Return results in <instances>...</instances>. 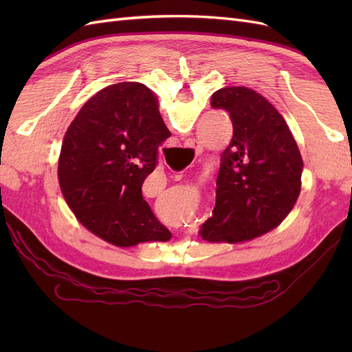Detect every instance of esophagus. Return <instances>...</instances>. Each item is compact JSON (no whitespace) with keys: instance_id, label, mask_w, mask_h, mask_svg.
I'll list each match as a JSON object with an SVG mask.
<instances>
[{"instance_id":"obj_1","label":"esophagus","mask_w":352,"mask_h":352,"mask_svg":"<svg viewBox=\"0 0 352 352\" xmlns=\"http://www.w3.org/2000/svg\"><path fill=\"white\" fill-rule=\"evenodd\" d=\"M188 146H189V148H193V149H197V148H198V144H197L195 140H190V142H188Z\"/></svg>"}]
</instances>
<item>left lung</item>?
<instances>
[{
    "label": "left lung",
    "mask_w": 352,
    "mask_h": 352,
    "mask_svg": "<svg viewBox=\"0 0 352 352\" xmlns=\"http://www.w3.org/2000/svg\"><path fill=\"white\" fill-rule=\"evenodd\" d=\"M212 107L227 111L233 139L221 155L216 206L199 236L208 242L251 241L278 226L295 206L301 153L278 110L251 89L222 87Z\"/></svg>",
    "instance_id": "1"
}]
</instances>
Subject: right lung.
I'll list each match as a JSON object with an SVG mask.
<instances>
[{"mask_svg":"<svg viewBox=\"0 0 352 352\" xmlns=\"http://www.w3.org/2000/svg\"><path fill=\"white\" fill-rule=\"evenodd\" d=\"M169 136L145 85H111L81 107L65 134L58 183L87 230L118 246L170 239L142 197L157 146Z\"/></svg>","mask_w":352,"mask_h":352,"instance_id":"obj_1","label":"right lung"}]
</instances>
